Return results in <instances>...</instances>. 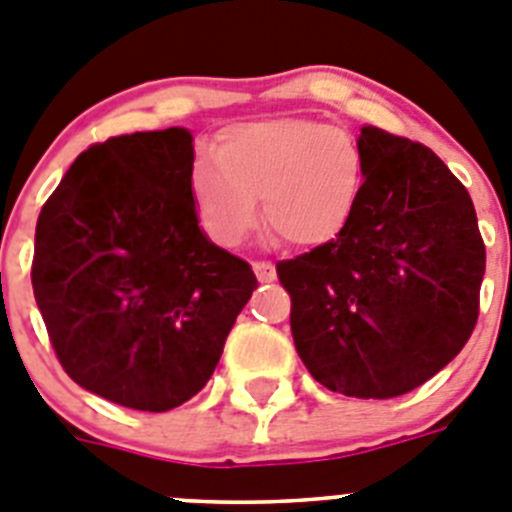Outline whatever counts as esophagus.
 I'll return each mask as SVG.
<instances>
[{"mask_svg": "<svg viewBox=\"0 0 512 512\" xmlns=\"http://www.w3.org/2000/svg\"><path fill=\"white\" fill-rule=\"evenodd\" d=\"M252 267H255V275L260 283H270V280H275V265L273 262L267 260H260V262H252Z\"/></svg>", "mask_w": 512, "mask_h": 512, "instance_id": "obj_1", "label": "esophagus"}]
</instances>
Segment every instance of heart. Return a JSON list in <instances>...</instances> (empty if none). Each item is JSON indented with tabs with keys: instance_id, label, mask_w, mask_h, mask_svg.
<instances>
[{
	"instance_id": "heart-1",
	"label": "heart",
	"mask_w": 512,
	"mask_h": 512,
	"mask_svg": "<svg viewBox=\"0 0 512 512\" xmlns=\"http://www.w3.org/2000/svg\"><path fill=\"white\" fill-rule=\"evenodd\" d=\"M214 155L191 168V196L214 242L237 247L262 216L283 242L319 247L352 219L365 186V150L352 132L303 117L232 124Z\"/></svg>"
}]
</instances>
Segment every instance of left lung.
I'll list each match as a JSON object with an SVG mask.
<instances>
[{
    "label": "left lung",
    "instance_id": "left-lung-1",
    "mask_svg": "<svg viewBox=\"0 0 512 512\" xmlns=\"http://www.w3.org/2000/svg\"><path fill=\"white\" fill-rule=\"evenodd\" d=\"M367 176L344 232L278 262L298 357L349 398L411 393L480 316L485 242L467 188L426 145L362 127Z\"/></svg>",
    "mask_w": 512,
    "mask_h": 512
}]
</instances>
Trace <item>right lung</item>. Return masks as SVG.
I'll return each mask as SVG.
<instances>
[{
  "instance_id": "1",
  "label": "right lung",
  "mask_w": 512,
  "mask_h": 512,
  "mask_svg": "<svg viewBox=\"0 0 512 512\" xmlns=\"http://www.w3.org/2000/svg\"><path fill=\"white\" fill-rule=\"evenodd\" d=\"M193 137H109L78 155L35 227L32 290L73 382L163 413L209 382L257 278L199 229Z\"/></svg>"
}]
</instances>
